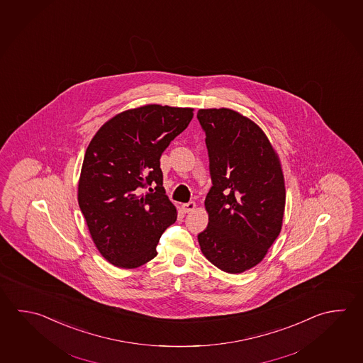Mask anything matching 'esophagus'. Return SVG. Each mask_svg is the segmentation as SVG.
Wrapping results in <instances>:
<instances>
[{"label":"esophagus","mask_w":363,"mask_h":363,"mask_svg":"<svg viewBox=\"0 0 363 363\" xmlns=\"http://www.w3.org/2000/svg\"><path fill=\"white\" fill-rule=\"evenodd\" d=\"M195 201H189V203H185V204H182V211L185 213H190L195 209Z\"/></svg>","instance_id":"1"}]
</instances>
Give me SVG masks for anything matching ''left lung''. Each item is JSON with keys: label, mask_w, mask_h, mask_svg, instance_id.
<instances>
[{"label": "left lung", "mask_w": 363, "mask_h": 363, "mask_svg": "<svg viewBox=\"0 0 363 363\" xmlns=\"http://www.w3.org/2000/svg\"><path fill=\"white\" fill-rule=\"evenodd\" d=\"M198 119L213 184L199 245L216 267L241 274L264 258L280 233L286 200L280 160L264 132L238 111L200 109Z\"/></svg>", "instance_id": "8db88e82"}]
</instances>
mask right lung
Segmentation results:
<instances>
[{
	"mask_svg": "<svg viewBox=\"0 0 363 363\" xmlns=\"http://www.w3.org/2000/svg\"><path fill=\"white\" fill-rule=\"evenodd\" d=\"M192 111L157 104L125 110L89 143L78 204L96 247L116 267H140L157 257L162 233L177 218L165 195L160 157L191 122Z\"/></svg>",
	"mask_w": 363,
	"mask_h": 363,
	"instance_id": "add662e5",
	"label": "right lung"
}]
</instances>
